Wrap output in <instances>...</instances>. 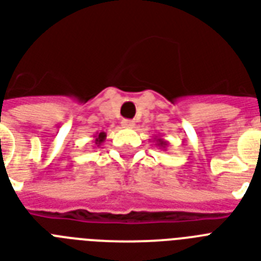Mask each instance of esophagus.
<instances>
[{
    "label": "esophagus",
    "instance_id": "esophagus-1",
    "mask_svg": "<svg viewBox=\"0 0 261 261\" xmlns=\"http://www.w3.org/2000/svg\"><path fill=\"white\" fill-rule=\"evenodd\" d=\"M134 122L130 119H123L122 120V126L126 127V128H131V127H134Z\"/></svg>",
    "mask_w": 261,
    "mask_h": 261
}]
</instances>
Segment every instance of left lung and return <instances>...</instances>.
I'll return each instance as SVG.
<instances>
[{
	"mask_svg": "<svg viewBox=\"0 0 261 261\" xmlns=\"http://www.w3.org/2000/svg\"><path fill=\"white\" fill-rule=\"evenodd\" d=\"M152 143H154L156 147H160V149L164 150V151L165 150H167V146H169V142L165 141L164 138H161V137L152 138Z\"/></svg>",
	"mask_w": 261,
	"mask_h": 261,
	"instance_id": "left-lung-1",
	"label": "left lung"
}]
</instances>
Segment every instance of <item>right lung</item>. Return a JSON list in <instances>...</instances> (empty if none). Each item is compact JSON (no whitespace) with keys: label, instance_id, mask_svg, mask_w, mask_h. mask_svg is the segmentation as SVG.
<instances>
[{"label":"right lung","instance_id":"add662e5","mask_svg":"<svg viewBox=\"0 0 261 261\" xmlns=\"http://www.w3.org/2000/svg\"><path fill=\"white\" fill-rule=\"evenodd\" d=\"M106 138H107V134H106L105 131H99V133H96V134L94 135L95 145L101 146L103 145V142L106 141Z\"/></svg>","mask_w":261,"mask_h":261}]
</instances>
